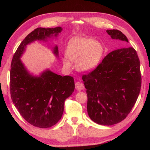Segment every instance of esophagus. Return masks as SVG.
<instances>
[{"label":"esophagus","instance_id":"1","mask_svg":"<svg viewBox=\"0 0 150 150\" xmlns=\"http://www.w3.org/2000/svg\"><path fill=\"white\" fill-rule=\"evenodd\" d=\"M75 88L78 91H81L84 89V85L81 82H76L75 84Z\"/></svg>","mask_w":150,"mask_h":150}]
</instances>
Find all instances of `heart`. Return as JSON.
<instances>
[{"label":"heart","mask_w":150,"mask_h":150,"mask_svg":"<svg viewBox=\"0 0 150 150\" xmlns=\"http://www.w3.org/2000/svg\"><path fill=\"white\" fill-rule=\"evenodd\" d=\"M104 53L101 43L93 39L83 37L72 38L67 44L63 65L68 71L71 69V62L76 63V68L81 72H91L100 63Z\"/></svg>","instance_id":"heart-1"}]
</instances>
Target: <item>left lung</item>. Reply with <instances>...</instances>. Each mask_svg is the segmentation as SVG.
<instances>
[{
    "instance_id": "obj_1",
    "label": "left lung",
    "mask_w": 150,
    "mask_h": 150,
    "mask_svg": "<svg viewBox=\"0 0 150 150\" xmlns=\"http://www.w3.org/2000/svg\"><path fill=\"white\" fill-rule=\"evenodd\" d=\"M106 32L122 46H127L128 40L121 31ZM83 81L91 120L104 126L118 123L128 115L140 92L142 76L137 52L131 47L115 50L94 71L83 75Z\"/></svg>"
}]
</instances>
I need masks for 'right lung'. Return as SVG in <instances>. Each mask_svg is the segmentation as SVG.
<instances>
[{"instance_id":"obj_1","label":"right lung","mask_w":150,"mask_h":150,"mask_svg":"<svg viewBox=\"0 0 150 150\" xmlns=\"http://www.w3.org/2000/svg\"><path fill=\"white\" fill-rule=\"evenodd\" d=\"M61 27L39 28L26 36L13 56L10 72L11 96L13 103L25 121L34 126L47 128L55 125L63 114L66 99L74 92V78L46 69L38 76L27 69L21 60L28 45L35 40L47 41L57 37ZM52 52L58 57L57 45Z\"/></svg>"}]
</instances>
